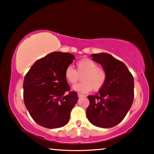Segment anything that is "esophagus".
I'll list each match as a JSON object with an SVG mask.
<instances>
[{
    "label": "esophagus",
    "instance_id": "obj_1",
    "mask_svg": "<svg viewBox=\"0 0 154 154\" xmlns=\"http://www.w3.org/2000/svg\"><path fill=\"white\" fill-rule=\"evenodd\" d=\"M78 97H79V98H81V97H85V95H83V94H82L78 93Z\"/></svg>",
    "mask_w": 154,
    "mask_h": 154
}]
</instances>
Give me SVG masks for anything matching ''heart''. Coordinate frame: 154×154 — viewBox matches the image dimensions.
<instances>
[{
    "label": "heart",
    "mask_w": 154,
    "mask_h": 154,
    "mask_svg": "<svg viewBox=\"0 0 154 154\" xmlns=\"http://www.w3.org/2000/svg\"><path fill=\"white\" fill-rule=\"evenodd\" d=\"M76 70L68 66L65 69L64 78L71 85H75L81 76L82 83L73 87L75 91L87 93L92 90L97 92L104 87L106 81L107 73L102 66L89 58H84L75 64Z\"/></svg>",
    "instance_id": "obj_1"
}]
</instances>
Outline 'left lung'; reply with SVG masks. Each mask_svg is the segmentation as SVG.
I'll use <instances>...</instances> for the list:
<instances>
[{"label":"left lung","mask_w":154,"mask_h":154,"mask_svg":"<svg viewBox=\"0 0 154 154\" xmlns=\"http://www.w3.org/2000/svg\"><path fill=\"white\" fill-rule=\"evenodd\" d=\"M92 60L100 63L107 73L104 87L90 101L86 115L92 125L110 128L124 119L134 100V79L127 66L111 54H92Z\"/></svg>","instance_id":"8db88e82"}]
</instances>
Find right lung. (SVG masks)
Returning <instances> with one entry per match:
<instances>
[{
  "mask_svg": "<svg viewBox=\"0 0 154 154\" xmlns=\"http://www.w3.org/2000/svg\"><path fill=\"white\" fill-rule=\"evenodd\" d=\"M74 60L69 52H52L37 60L25 75L24 104L42 127L62 128L69 121L79 98L76 92L71 91L64 71Z\"/></svg>",
  "mask_w": 154,
  "mask_h": 154,
  "instance_id": "add662e5",
  "label": "right lung"
}]
</instances>
